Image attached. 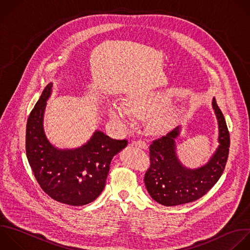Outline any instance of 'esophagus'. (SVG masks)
Returning <instances> with one entry per match:
<instances>
[{
    "mask_svg": "<svg viewBox=\"0 0 250 250\" xmlns=\"http://www.w3.org/2000/svg\"><path fill=\"white\" fill-rule=\"evenodd\" d=\"M132 144H133L134 146H136L141 147V148H146V147H147L146 144L144 141H142V140H133V141H132Z\"/></svg>",
    "mask_w": 250,
    "mask_h": 250,
    "instance_id": "1",
    "label": "esophagus"
}]
</instances>
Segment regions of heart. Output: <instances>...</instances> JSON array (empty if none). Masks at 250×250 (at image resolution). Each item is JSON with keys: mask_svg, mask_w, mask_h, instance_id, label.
I'll use <instances>...</instances> for the list:
<instances>
[{"mask_svg": "<svg viewBox=\"0 0 250 250\" xmlns=\"http://www.w3.org/2000/svg\"><path fill=\"white\" fill-rule=\"evenodd\" d=\"M165 101L159 93H136L128 98L127 104L111 103L108 114L120 126L132 125L135 116L146 117L147 129L153 133H160L168 129L173 120L172 109L161 106Z\"/></svg>", "mask_w": 250, "mask_h": 250, "instance_id": "b5f03b06", "label": "heart"}]
</instances>
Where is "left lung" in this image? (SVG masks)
Here are the masks:
<instances>
[{"instance_id": "8db88e82", "label": "left lung", "mask_w": 250, "mask_h": 250, "mask_svg": "<svg viewBox=\"0 0 250 250\" xmlns=\"http://www.w3.org/2000/svg\"><path fill=\"white\" fill-rule=\"evenodd\" d=\"M212 106L218 120L219 146L205 165L188 169L179 161L175 140L180 134V127L154 140L149 146L150 166L145 174V185L156 202L165 206L192 202L212 188L223 174L229 156V134L215 99Z\"/></svg>"}]
</instances>
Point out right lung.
I'll use <instances>...</instances> for the list:
<instances>
[{
  "mask_svg": "<svg viewBox=\"0 0 250 250\" xmlns=\"http://www.w3.org/2000/svg\"><path fill=\"white\" fill-rule=\"evenodd\" d=\"M53 91L50 83L32 109L26 124L28 162L42 189L53 199L73 206L94 201L104 190L110 162L127 140H115L96 131L82 146L61 149L44 132V112Z\"/></svg>",
  "mask_w": 250,
  "mask_h": 250,
  "instance_id": "add662e5",
  "label": "right lung"
}]
</instances>
